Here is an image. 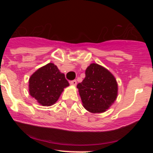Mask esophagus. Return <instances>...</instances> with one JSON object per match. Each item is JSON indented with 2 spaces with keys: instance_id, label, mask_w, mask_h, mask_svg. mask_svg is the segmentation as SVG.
I'll return each instance as SVG.
<instances>
[{
  "instance_id": "1",
  "label": "esophagus",
  "mask_w": 153,
  "mask_h": 153,
  "mask_svg": "<svg viewBox=\"0 0 153 153\" xmlns=\"http://www.w3.org/2000/svg\"><path fill=\"white\" fill-rule=\"evenodd\" d=\"M70 85H72V86H76V83H77V82H76V79H74V80H71L70 82Z\"/></svg>"
}]
</instances>
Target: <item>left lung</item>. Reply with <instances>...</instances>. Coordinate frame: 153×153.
<instances>
[{
    "instance_id": "left-lung-1",
    "label": "left lung",
    "mask_w": 153,
    "mask_h": 153,
    "mask_svg": "<svg viewBox=\"0 0 153 153\" xmlns=\"http://www.w3.org/2000/svg\"><path fill=\"white\" fill-rule=\"evenodd\" d=\"M85 74L84 79L77 84L83 106L90 113H103L117 100V79L107 69L97 63H91Z\"/></svg>"
}]
</instances>
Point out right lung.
<instances>
[{
  "mask_svg": "<svg viewBox=\"0 0 153 153\" xmlns=\"http://www.w3.org/2000/svg\"><path fill=\"white\" fill-rule=\"evenodd\" d=\"M64 74L57 67L50 63L33 73L29 79L30 95L42 106L54 104L63 91L69 86Z\"/></svg>",
  "mask_w": 153,
  "mask_h": 153,
  "instance_id": "right-lung-1",
  "label": "right lung"
}]
</instances>
